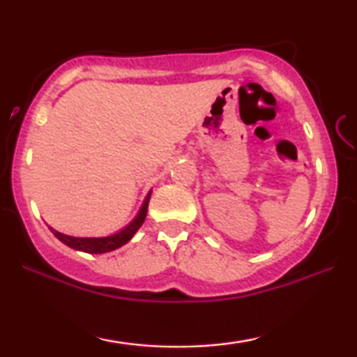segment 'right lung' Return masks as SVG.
<instances>
[{
  "instance_id": "add662e5",
  "label": "right lung",
  "mask_w": 357,
  "mask_h": 357,
  "mask_svg": "<svg viewBox=\"0 0 357 357\" xmlns=\"http://www.w3.org/2000/svg\"><path fill=\"white\" fill-rule=\"evenodd\" d=\"M153 190H149V193L146 195L143 204H141L138 214H136L133 221H131L128 226L121 229V231L112 234V236H105V237H75V236H66V234L58 232L56 229L50 227V231L53 232L58 241H61L65 245L75 248V250L79 252H86V253H107L112 250H116L121 245H125L126 242L131 241V237L138 232V229L143 226L146 214H148V204H149V198Z\"/></svg>"
}]
</instances>
